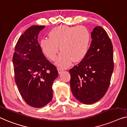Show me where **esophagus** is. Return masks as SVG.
Returning a JSON list of instances; mask_svg holds the SVG:
<instances>
[{
	"instance_id": "obj_1",
	"label": "esophagus",
	"mask_w": 127,
	"mask_h": 127,
	"mask_svg": "<svg viewBox=\"0 0 127 127\" xmlns=\"http://www.w3.org/2000/svg\"><path fill=\"white\" fill-rule=\"evenodd\" d=\"M58 71L59 74H61V73L64 71V69H63V68H58Z\"/></svg>"
}]
</instances>
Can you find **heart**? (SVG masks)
Returning a JSON list of instances; mask_svg holds the SVG:
<instances>
[{
    "label": "heart",
    "mask_w": 127,
    "mask_h": 127,
    "mask_svg": "<svg viewBox=\"0 0 127 127\" xmlns=\"http://www.w3.org/2000/svg\"><path fill=\"white\" fill-rule=\"evenodd\" d=\"M49 37L41 40L40 48L51 60H55L60 49L62 52L56 62V65L60 67H67L72 60L74 62L81 61L88 52L90 33L83 26H57L51 30Z\"/></svg>",
    "instance_id": "1"
}]
</instances>
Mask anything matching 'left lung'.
Masks as SVG:
<instances>
[{"instance_id": "left-lung-1", "label": "left lung", "mask_w": 127, "mask_h": 127, "mask_svg": "<svg viewBox=\"0 0 127 127\" xmlns=\"http://www.w3.org/2000/svg\"><path fill=\"white\" fill-rule=\"evenodd\" d=\"M86 56L69 70L73 95L84 104L98 101L106 93L114 68L113 45L106 31L96 26Z\"/></svg>"}]
</instances>
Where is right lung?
<instances>
[{"instance_id":"1","label":"right lung","mask_w":127,"mask_h":127,"mask_svg":"<svg viewBox=\"0 0 127 127\" xmlns=\"http://www.w3.org/2000/svg\"><path fill=\"white\" fill-rule=\"evenodd\" d=\"M45 26L29 28L18 40L12 58L15 81L23 99L34 108H42L52 99L56 67L44 56L38 35Z\"/></svg>"}]
</instances>
